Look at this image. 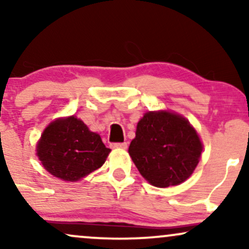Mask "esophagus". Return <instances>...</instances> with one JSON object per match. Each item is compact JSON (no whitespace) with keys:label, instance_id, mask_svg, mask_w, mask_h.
Segmentation results:
<instances>
[{"label":"esophagus","instance_id":"esophagus-1","mask_svg":"<svg viewBox=\"0 0 249 249\" xmlns=\"http://www.w3.org/2000/svg\"><path fill=\"white\" fill-rule=\"evenodd\" d=\"M111 147L112 148H126L127 142H112V144H111Z\"/></svg>","mask_w":249,"mask_h":249}]
</instances>
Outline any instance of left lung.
<instances>
[{
    "instance_id": "8db88e82",
    "label": "left lung",
    "mask_w": 249,
    "mask_h": 249,
    "mask_svg": "<svg viewBox=\"0 0 249 249\" xmlns=\"http://www.w3.org/2000/svg\"><path fill=\"white\" fill-rule=\"evenodd\" d=\"M201 151L198 133L190 123L166 111L145 113L128 147L139 172L157 187L185 181L198 165Z\"/></svg>"
}]
</instances>
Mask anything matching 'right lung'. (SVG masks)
Masks as SVG:
<instances>
[{"label":"right lung","mask_w":249,"mask_h":249,"mask_svg":"<svg viewBox=\"0 0 249 249\" xmlns=\"http://www.w3.org/2000/svg\"><path fill=\"white\" fill-rule=\"evenodd\" d=\"M110 151L99 134L73 116L51 123L37 145L45 170L65 181H77L101 167Z\"/></svg>","instance_id":"add662e5"}]
</instances>
